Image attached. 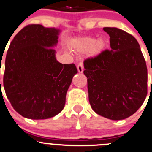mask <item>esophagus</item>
Masks as SVG:
<instances>
[{"label":"esophagus","mask_w":152,"mask_h":152,"mask_svg":"<svg viewBox=\"0 0 152 152\" xmlns=\"http://www.w3.org/2000/svg\"><path fill=\"white\" fill-rule=\"evenodd\" d=\"M77 68L78 72L82 73L83 72V64L82 62L79 63V64H77Z\"/></svg>","instance_id":"34e87169"}]
</instances>
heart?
I'll return each instance as SVG.
<instances>
[{
  "mask_svg": "<svg viewBox=\"0 0 152 152\" xmlns=\"http://www.w3.org/2000/svg\"><path fill=\"white\" fill-rule=\"evenodd\" d=\"M106 46V41L103 39L96 40L94 37H87L78 39L75 43L74 48L80 52H87L91 49L93 55H98L104 50Z\"/></svg>",
  "mask_w": 152,
  "mask_h": 152,
  "instance_id": "obj_1",
  "label": "heart"
}]
</instances>
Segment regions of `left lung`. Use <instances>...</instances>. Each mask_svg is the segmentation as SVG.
Wrapping results in <instances>:
<instances>
[{
	"label": "left lung",
	"instance_id": "1",
	"mask_svg": "<svg viewBox=\"0 0 152 152\" xmlns=\"http://www.w3.org/2000/svg\"><path fill=\"white\" fill-rule=\"evenodd\" d=\"M111 50L83 62L91 107L100 116L120 121L134 114L147 95V67L137 40L126 31L104 27Z\"/></svg>",
	"mask_w": 152,
	"mask_h": 152
}]
</instances>
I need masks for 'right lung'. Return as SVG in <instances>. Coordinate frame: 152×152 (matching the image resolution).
<instances>
[{"instance_id": "right-lung-1", "label": "right lung", "mask_w": 152, "mask_h": 152, "mask_svg": "<svg viewBox=\"0 0 152 152\" xmlns=\"http://www.w3.org/2000/svg\"><path fill=\"white\" fill-rule=\"evenodd\" d=\"M59 32L40 24L28 25L15 36L7 51L4 89L15 110L26 118L48 119L65 106L67 90L77 70L74 64L56 60L52 47L58 43Z\"/></svg>"}]
</instances>
